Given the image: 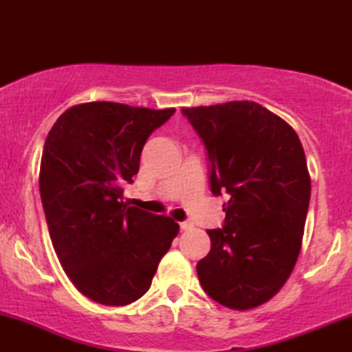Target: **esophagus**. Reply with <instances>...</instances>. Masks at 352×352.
I'll use <instances>...</instances> for the list:
<instances>
[{"mask_svg": "<svg viewBox=\"0 0 352 352\" xmlns=\"http://www.w3.org/2000/svg\"><path fill=\"white\" fill-rule=\"evenodd\" d=\"M179 228L181 230H189L194 228V226H192V223H187V221H182V223H179Z\"/></svg>", "mask_w": 352, "mask_h": 352, "instance_id": "1", "label": "esophagus"}]
</instances>
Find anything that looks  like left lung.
<instances>
[{
	"mask_svg": "<svg viewBox=\"0 0 352 352\" xmlns=\"http://www.w3.org/2000/svg\"><path fill=\"white\" fill-rule=\"evenodd\" d=\"M204 141L214 195L226 192L223 229L197 264L205 293L230 309L264 305L290 277L301 250L311 176L285 120L252 100L182 109Z\"/></svg>",
	"mask_w": 352,
	"mask_h": 352,
	"instance_id": "left-lung-1",
	"label": "left lung"
}]
</instances>
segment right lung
Wrapping results in <instances>:
<instances>
[{"instance_id":"1","label":"right lung","mask_w":352,"mask_h":352,"mask_svg":"<svg viewBox=\"0 0 352 352\" xmlns=\"http://www.w3.org/2000/svg\"><path fill=\"white\" fill-rule=\"evenodd\" d=\"M176 109L118 102L67 109L47 134L40 194L51 242L67 277L86 298L124 306L151 288L179 226L123 204L147 138Z\"/></svg>"}]
</instances>
